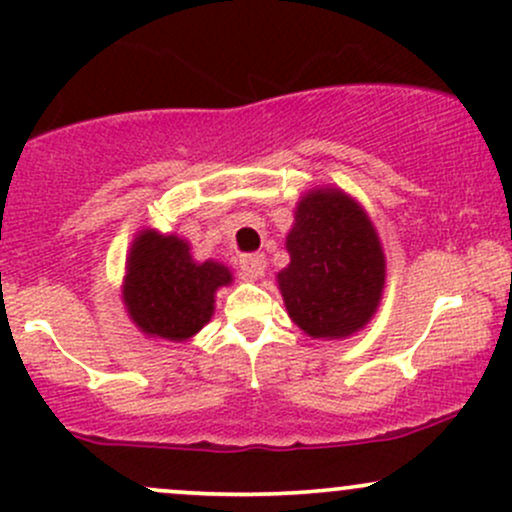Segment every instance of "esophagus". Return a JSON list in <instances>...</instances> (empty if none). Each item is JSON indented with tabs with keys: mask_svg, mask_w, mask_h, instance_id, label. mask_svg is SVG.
Listing matches in <instances>:
<instances>
[{
	"mask_svg": "<svg viewBox=\"0 0 512 512\" xmlns=\"http://www.w3.org/2000/svg\"><path fill=\"white\" fill-rule=\"evenodd\" d=\"M240 272H243L248 279H257L264 272V267H267V260H264V255L260 252H248V255H240Z\"/></svg>",
	"mask_w": 512,
	"mask_h": 512,
	"instance_id": "esophagus-1",
	"label": "esophagus"
}]
</instances>
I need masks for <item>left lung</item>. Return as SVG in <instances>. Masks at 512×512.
Here are the masks:
<instances>
[{"mask_svg":"<svg viewBox=\"0 0 512 512\" xmlns=\"http://www.w3.org/2000/svg\"><path fill=\"white\" fill-rule=\"evenodd\" d=\"M279 274L288 315L305 334L343 338L362 329L381 300L386 267L377 231L341 190H312L295 212Z\"/></svg>","mask_w":512,"mask_h":512,"instance_id":"8db88e82","label":"left lung"}]
</instances>
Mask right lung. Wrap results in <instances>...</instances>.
I'll return each mask as SVG.
<instances>
[{
    "instance_id": "add662e5",
    "label": "right lung",
    "mask_w": 512,
    "mask_h": 512,
    "mask_svg": "<svg viewBox=\"0 0 512 512\" xmlns=\"http://www.w3.org/2000/svg\"><path fill=\"white\" fill-rule=\"evenodd\" d=\"M188 250L181 238L159 236L157 231H143L135 238L123 303L143 334L186 341L212 317L217 288L231 283L224 264H197Z\"/></svg>"
}]
</instances>
